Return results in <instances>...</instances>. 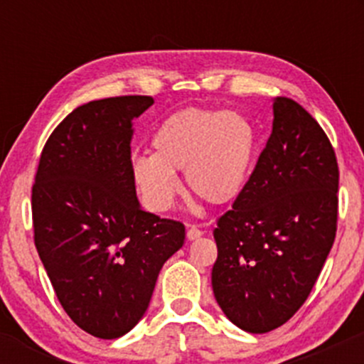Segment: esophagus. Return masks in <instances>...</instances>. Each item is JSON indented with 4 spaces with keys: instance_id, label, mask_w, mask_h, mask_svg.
<instances>
[{
    "instance_id": "1",
    "label": "esophagus",
    "mask_w": 364,
    "mask_h": 364,
    "mask_svg": "<svg viewBox=\"0 0 364 364\" xmlns=\"http://www.w3.org/2000/svg\"><path fill=\"white\" fill-rule=\"evenodd\" d=\"M203 234H204L203 230H200L199 227H196V225H188V229H186V237H188L190 241L197 240V237H200Z\"/></svg>"
}]
</instances>
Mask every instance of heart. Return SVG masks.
I'll use <instances>...</instances> for the list:
<instances>
[{"label":"heart","instance_id":"b5f03b06","mask_svg":"<svg viewBox=\"0 0 364 364\" xmlns=\"http://www.w3.org/2000/svg\"><path fill=\"white\" fill-rule=\"evenodd\" d=\"M153 155L135 156L132 178L153 211L174 204L185 171L190 192L208 204H229L247 186L257 151L255 124L245 114L186 107L168 114L151 137Z\"/></svg>","mask_w":364,"mask_h":364}]
</instances>
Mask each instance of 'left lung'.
<instances>
[{
	"label": "left lung",
	"mask_w": 364,
	"mask_h": 364,
	"mask_svg": "<svg viewBox=\"0 0 364 364\" xmlns=\"http://www.w3.org/2000/svg\"><path fill=\"white\" fill-rule=\"evenodd\" d=\"M247 186L213 230L216 303L248 333L280 328L303 306L331 252L338 164L321 124L287 97Z\"/></svg>",
	"instance_id": "1"
}]
</instances>
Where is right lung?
<instances>
[{
    "label": "right lung",
    "mask_w": 364,
    "mask_h": 364,
    "mask_svg": "<svg viewBox=\"0 0 364 364\" xmlns=\"http://www.w3.org/2000/svg\"><path fill=\"white\" fill-rule=\"evenodd\" d=\"M151 97L84 104L43 146L31 192L35 247L68 317L97 338L127 335L146 314L185 225L144 211L132 178V121Z\"/></svg>",
    "instance_id": "add662e5"
}]
</instances>
